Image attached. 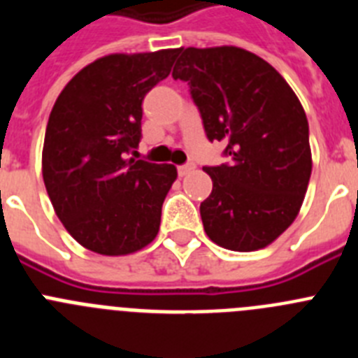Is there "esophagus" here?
<instances>
[{"label":"esophagus","mask_w":358,"mask_h":358,"mask_svg":"<svg viewBox=\"0 0 358 358\" xmlns=\"http://www.w3.org/2000/svg\"><path fill=\"white\" fill-rule=\"evenodd\" d=\"M194 170H195V164L188 163V164H181V166L177 169V172H179V176L181 177H185V176H188L189 172H194Z\"/></svg>","instance_id":"obj_1"}]
</instances>
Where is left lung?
<instances>
[{"mask_svg":"<svg viewBox=\"0 0 358 358\" xmlns=\"http://www.w3.org/2000/svg\"><path fill=\"white\" fill-rule=\"evenodd\" d=\"M172 77L186 80L210 141L229 164L202 169L213 181L201 202L211 242L258 251L296 220L312 173L308 120L280 73L238 46L179 48Z\"/></svg>","mask_w":358,"mask_h":358,"instance_id":"left-lung-1","label":"left lung"}]
</instances>
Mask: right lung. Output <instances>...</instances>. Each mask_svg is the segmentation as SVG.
<instances>
[{
    "label": "right lung",
    "mask_w": 358,
    "mask_h": 358,
    "mask_svg": "<svg viewBox=\"0 0 358 358\" xmlns=\"http://www.w3.org/2000/svg\"><path fill=\"white\" fill-rule=\"evenodd\" d=\"M179 48L110 53L82 68L50 113L43 179L57 217L82 248L125 256L157 236L173 164L127 157L141 138L145 94Z\"/></svg>",
    "instance_id": "1"
}]
</instances>
